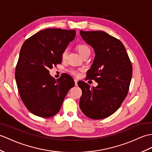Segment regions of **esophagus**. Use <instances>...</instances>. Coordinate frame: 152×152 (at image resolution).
<instances>
[{"mask_svg":"<svg viewBox=\"0 0 152 152\" xmlns=\"http://www.w3.org/2000/svg\"><path fill=\"white\" fill-rule=\"evenodd\" d=\"M75 86H77V79H75Z\"/></svg>","mask_w":152,"mask_h":152,"instance_id":"1","label":"esophagus"}]
</instances>
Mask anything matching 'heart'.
Wrapping results in <instances>:
<instances>
[{"instance_id": "obj_1", "label": "heart", "mask_w": 152, "mask_h": 152, "mask_svg": "<svg viewBox=\"0 0 152 152\" xmlns=\"http://www.w3.org/2000/svg\"><path fill=\"white\" fill-rule=\"evenodd\" d=\"M77 50H78L80 54L82 56V57L84 55H86L87 54H90L91 53L90 48L86 44L78 45L77 46ZM66 55H67V50L65 49V50H63V52L62 53V58L65 59L66 58ZM69 72L74 75H78V72H77V70H76L75 69H70L69 70Z\"/></svg>"}]
</instances>
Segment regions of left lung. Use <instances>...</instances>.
<instances>
[{
	"label": "left lung",
	"mask_w": 152,
	"mask_h": 152,
	"mask_svg": "<svg viewBox=\"0 0 152 152\" xmlns=\"http://www.w3.org/2000/svg\"><path fill=\"white\" fill-rule=\"evenodd\" d=\"M92 47L95 57L87 72L98 86L90 87L84 82L77 84L82 91L80 107L88 117L99 120L117 110L128 93L132 77V65L122 42L103 31H80Z\"/></svg>",
	"instance_id": "1"
}]
</instances>
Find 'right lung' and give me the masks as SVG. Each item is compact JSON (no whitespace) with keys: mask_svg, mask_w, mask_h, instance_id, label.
Masks as SVG:
<instances>
[{"mask_svg":"<svg viewBox=\"0 0 152 152\" xmlns=\"http://www.w3.org/2000/svg\"><path fill=\"white\" fill-rule=\"evenodd\" d=\"M76 36V31L47 28L31 36L21 47L15 77L24 104L31 113L43 118L57 114L69 90L72 77L56 80L49 69L62 61V53Z\"/></svg>","mask_w":152,"mask_h":152,"instance_id":"right-lung-1","label":"right lung"}]
</instances>
